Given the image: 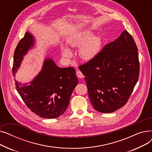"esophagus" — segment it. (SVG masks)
<instances>
[{
	"instance_id": "obj_1",
	"label": "esophagus",
	"mask_w": 152,
	"mask_h": 152,
	"mask_svg": "<svg viewBox=\"0 0 152 152\" xmlns=\"http://www.w3.org/2000/svg\"><path fill=\"white\" fill-rule=\"evenodd\" d=\"M76 76L79 77V78H83L84 77V75L82 73V72L79 70H77L76 71Z\"/></svg>"
}]
</instances>
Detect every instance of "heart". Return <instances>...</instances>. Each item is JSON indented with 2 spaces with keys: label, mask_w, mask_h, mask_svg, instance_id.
Instances as JSON below:
<instances>
[{
  "label": "heart",
  "mask_w": 152,
  "mask_h": 152,
  "mask_svg": "<svg viewBox=\"0 0 152 152\" xmlns=\"http://www.w3.org/2000/svg\"><path fill=\"white\" fill-rule=\"evenodd\" d=\"M68 44L71 47H79V55L85 60H89L94 58L99 52L102 39L98 35H92L91 31H82L71 36L68 41ZM62 54L65 57L70 58L71 52L66 48H63Z\"/></svg>",
  "instance_id": "b5f03b06"
}]
</instances>
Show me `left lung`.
I'll return each mask as SVG.
<instances>
[{
	"mask_svg": "<svg viewBox=\"0 0 152 152\" xmlns=\"http://www.w3.org/2000/svg\"><path fill=\"white\" fill-rule=\"evenodd\" d=\"M79 68L86 76L89 99L95 110L105 113L114 112L128 101L138 81L137 47L125 30Z\"/></svg>",
	"mask_w": 152,
	"mask_h": 152,
	"instance_id": "left-lung-1",
	"label": "left lung"
}]
</instances>
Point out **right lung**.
<instances>
[{
    "label": "right lung",
    "instance_id": "obj_1",
    "mask_svg": "<svg viewBox=\"0 0 152 152\" xmlns=\"http://www.w3.org/2000/svg\"><path fill=\"white\" fill-rule=\"evenodd\" d=\"M34 39L26 32L16 47L12 73L20 66L23 56L33 46ZM15 81L16 88L27 107L39 116L57 118L65 112L78 81L73 67L61 68L52 59L45 60L40 73L25 86Z\"/></svg>",
    "mask_w": 152,
    "mask_h": 152
}]
</instances>
